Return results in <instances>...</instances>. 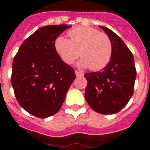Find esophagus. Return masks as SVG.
Listing matches in <instances>:
<instances>
[{
  "instance_id": "1",
  "label": "esophagus",
  "mask_w": 150,
  "mask_h": 150,
  "mask_svg": "<svg viewBox=\"0 0 150 150\" xmlns=\"http://www.w3.org/2000/svg\"><path fill=\"white\" fill-rule=\"evenodd\" d=\"M75 74H76V76H83V73L79 72V71H75Z\"/></svg>"
}]
</instances>
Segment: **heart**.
<instances>
[{"mask_svg": "<svg viewBox=\"0 0 150 150\" xmlns=\"http://www.w3.org/2000/svg\"><path fill=\"white\" fill-rule=\"evenodd\" d=\"M69 40L64 37L55 41V51L67 64H72L79 57L81 67L99 71L109 64L112 54V41L109 36L93 28L78 26L67 32Z\"/></svg>", "mask_w": 150, "mask_h": 150, "instance_id": "1", "label": "heart"}]
</instances>
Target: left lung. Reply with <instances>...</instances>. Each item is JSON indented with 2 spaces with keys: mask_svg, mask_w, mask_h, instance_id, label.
<instances>
[{
  "mask_svg": "<svg viewBox=\"0 0 150 150\" xmlns=\"http://www.w3.org/2000/svg\"><path fill=\"white\" fill-rule=\"evenodd\" d=\"M99 27L112 41V57L102 71L84 74L88 83L85 98L95 112L114 114L133 95L137 72L133 55L122 40L107 27Z\"/></svg>",
  "mask_w": 150,
  "mask_h": 150,
  "instance_id": "obj_1",
  "label": "left lung"
}]
</instances>
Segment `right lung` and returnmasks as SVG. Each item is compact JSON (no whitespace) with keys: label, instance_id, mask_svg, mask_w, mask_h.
Returning <instances> with one entry per match:
<instances>
[{"label":"right lung","instance_id":"right-lung-1","mask_svg":"<svg viewBox=\"0 0 150 150\" xmlns=\"http://www.w3.org/2000/svg\"><path fill=\"white\" fill-rule=\"evenodd\" d=\"M71 25H47L24 41L13 62L11 83L17 101L28 112L44 119L60 110L76 78L73 67L55 49L56 38Z\"/></svg>","mask_w":150,"mask_h":150}]
</instances>
